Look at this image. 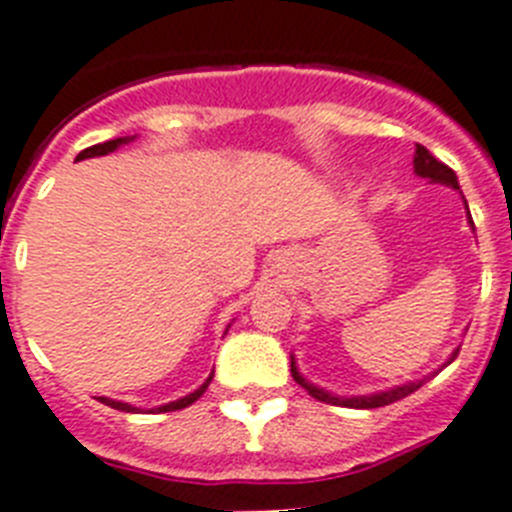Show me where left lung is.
Here are the masks:
<instances>
[{"mask_svg": "<svg viewBox=\"0 0 512 512\" xmlns=\"http://www.w3.org/2000/svg\"><path fill=\"white\" fill-rule=\"evenodd\" d=\"M414 171L419 176H424V179H429V182H437V184H448V187H453V190H461L458 187V179H455V171L450 169V166H445L442 161H437L432 153H429L424 145H416V153H414ZM468 210V205H466ZM471 218V216H468ZM471 226H474V221H471ZM455 356H458V349L453 351V356H450V362H453ZM448 362V364H450ZM437 375V372H435ZM291 377H294L299 385H302L304 390H307L315 401H322V403H330V406H351V409H380V406H390V403L401 401V398H406V395H411L414 390H419L424 385V382L429 380H416V382H406V385H398V388H390V390H382V393H372V395H354V398H343V395H333L328 393V390L317 388V385H312V382L304 380L302 375H299V369H296V362L294 356H291Z\"/></svg>", "mask_w": 512, "mask_h": 512, "instance_id": "obj_1", "label": "left lung"}]
</instances>
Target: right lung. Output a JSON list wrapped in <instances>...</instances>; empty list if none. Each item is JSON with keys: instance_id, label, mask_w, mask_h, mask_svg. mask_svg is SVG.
I'll return each instance as SVG.
<instances>
[{"instance_id": "obj_1", "label": "right lung", "mask_w": 512, "mask_h": 512, "mask_svg": "<svg viewBox=\"0 0 512 512\" xmlns=\"http://www.w3.org/2000/svg\"><path fill=\"white\" fill-rule=\"evenodd\" d=\"M132 140H135V135H132V137H117V140H106V143H98V145H93V148H85L83 153H77V161H83V158H93V156H106V153H114V150H117L119 145H127V143H132ZM210 380H213V375H210L208 380H205L203 385H200V388L195 390V393L184 395V398H179V401L166 403V406H158V411H161V414H163V411L187 409V406H192V403H195L197 398H200V395L205 393V390H208ZM101 403H106V406H111V409H117V411H137L135 406H130V403L111 401V398H101Z\"/></svg>"}]
</instances>
